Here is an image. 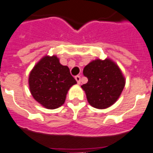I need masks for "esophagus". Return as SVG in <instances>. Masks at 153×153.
<instances>
[{"instance_id": "esophagus-1", "label": "esophagus", "mask_w": 153, "mask_h": 153, "mask_svg": "<svg viewBox=\"0 0 153 153\" xmlns=\"http://www.w3.org/2000/svg\"><path fill=\"white\" fill-rule=\"evenodd\" d=\"M74 79H75V80L77 81V83H78V84H79V85L80 84V83H81V77L79 76V75H76Z\"/></svg>"}]
</instances>
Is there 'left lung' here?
I'll use <instances>...</instances> for the list:
<instances>
[{
  "label": "left lung",
  "instance_id": "obj_1",
  "mask_svg": "<svg viewBox=\"0 0 153 153\" xmlns=\"http://www.w3.org/2000/svg\"><path fill=\"white\" fill-rule=\"evenodd\" d=\"M88 82L82 85L88 103L95 108L106 109L120 97L125 79L120 68L112 60L96 59L84 68Z\"/></svg>",
  "mask_w": 153,
  "mask_h": 153
}]
</instances>
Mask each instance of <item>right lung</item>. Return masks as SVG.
Instances as JSON below:
<instances>
[{"instance_id":"obj_1","label":"right lung","mask_w":153,"mask_h":153,"mask_svg":"<svg viewBox=\"0 0 153 153\" xmlns=\"http://www.w3.org/2000/svg\"><path fill=\"white\" fill-rule=\"evenodd\" d=\"M77 83L68 67L61 65L57 56H45L34 66L29 77V89L37 102L47 109L65 103L69 88Z\"/></svg>"}]
</instances>
